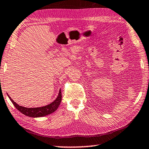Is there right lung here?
<instances>
[{
  "label": "right lung",
  "instance_id": "obj_1",
  "mask_svg": "<svg viewBox=\"0 0 149 149\" xmlns=\"http://www.w3.org/2000/svg\"><path fill=\"white\" fill-rule=\"evenodd\" d=\"M8 96L10 100L15 105V107L19 111L20 113L22 114L26 115V116L32 117H44L46 115H48L49 114L54 113L56 109L58 108L59 105H60L61 101H62V92H61V89L59 91V94L58 97L56 100H54L52 103L48 105L44 106V107H36V108H28L24 107L22 106L18 105L17 103H16L13 100H12L10 96Z\"/></svg>",
  "mask_w": 149,
  "mask_h": 149
}]
</instances>
